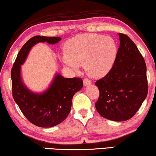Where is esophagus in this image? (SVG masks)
I'll use <instances>...</instances> for the list:
<instances>
[{"label":"esophagus","instance_id":"obj_1","mask_svg":"<svg viewBox=\"0 0 156 156\" xmlns=\"http://www.w3.org/2000/svg\"><path fill=\"white\" fill-rule=\"evenodd\" d=\"M83 84H84L85 86H87V85L91 84V81L88 78H84V79H83Z\"/></svg>","mask_w":156,"mask_h":156}]
</instances>
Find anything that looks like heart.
<instances>
[{
	"label": "heart",
	"instance_id": "b5f03b06",
	"mask_svg": "<svg viewBox=\"0 0 156 156\" xmlns=\"http://www.w3.org/2000/svg\"><path fill=\"white\" fill-rule=\"evenodd\" d=\"M62 62L73 70L85 65L93 77L105 76L112 69L117 55V45L113 38L97 34H83L65 43Z\"/></svg>",
	"mask_w": 156,
	"mask_h": 156
}]
</instances>
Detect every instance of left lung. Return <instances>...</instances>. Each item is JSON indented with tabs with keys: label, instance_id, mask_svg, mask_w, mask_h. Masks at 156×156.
I'll return each mask as SVG.
<instances>
[{
	"label": "left lung",
	"instance_id": "8db88e82",
	"mask_svg": "<svg viewBox=\"0 0 156 156\" xmlns=\"http://www.w3.org/2000/svg\"><path fill=\"white\" fill-rule=\"evenodd\" d=\"M119 47L112 69L95 84L99 97L95 103L101 116L112 121L132 118L148 94L146 65L136 44L119 33Z\"/></svg>",
	"mask_w": 156,
	"mask_h": 156
}]
</instances>
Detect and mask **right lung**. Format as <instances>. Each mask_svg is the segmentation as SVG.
Wrapping results in <instances>:
<instances>
[{"label": "right lung", "mask_w": 156, "mask_h": 156, "mask_svg": "<svg viewBox=\"0 0 156 156\" xmlns=\"http://www.w3.org/2000/svg\"><path fill=\"white\" fill-rule=\"evenodd\" d=\"M60 40V37L41 36L31 38L20 49L11 69L13 98L27 119L38 127H52L64 121L70 112L73 96L83 87L81 78H64L59 74L43 94L33 93L22 83L21 65L31 47L39 42L55 44Z\"/></svg>", "instance_id": "right-lung-1"}]
</instances>
